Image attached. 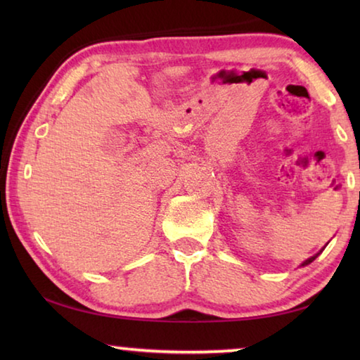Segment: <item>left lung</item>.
Listing matches in <instances>:
<instances>
[{
	"label": "left lung",
	"mask_w": 360,
	"mask_h": 360,
	"mask_svg": "<svg viewBox=\"0 0 360 360\" xmlns=\"http://www.w3.org/2000/svg\"><path fill=\"white\" fill-rule=\"evenodd\" d=\"M322 251H324V248H322V249H321V251H319L318 254H314V255H313V257H309V259H307V260H304V262H303V264H302V266H304V265H309V264H311V262H313V260H314L316 257H318V255H319V254H321Z\"/></svg>",
	"instance_id": "left-lung-1"
}]
</instances>
